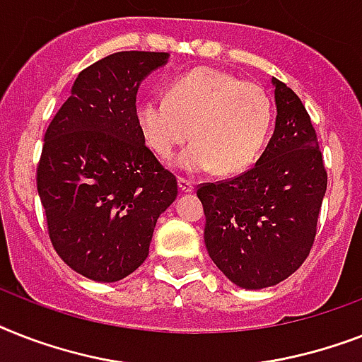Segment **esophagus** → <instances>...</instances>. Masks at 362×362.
Segmentation results:
<instances>
[{"instance_id": "1", "label": "esophagus", "mask_w": 362, "mask_h": 362, "mask_svg": "<svg viewBox=\"0 0 362 362\" xmlns=\"http://www.w3.org/2000/svg\"><path fill=\"white\" fill-rule=\"evenodd\" d=\"M193 182L186 180V178H178V189L182 191V193H191L193 191Z\"/></svg>"}]
</instances>
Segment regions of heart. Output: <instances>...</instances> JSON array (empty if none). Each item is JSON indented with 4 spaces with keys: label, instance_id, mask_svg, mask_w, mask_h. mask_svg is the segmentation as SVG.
<instances>
[{
    "label": "heart",
    "instance_id": "1",
    "mask_svg": "<svg viewBox=\"0 0 362 362\" xmlns=\"http://www.w3.org/2000/svg\"><path fill=\"white\" fill-rule=\"evenodd\" d=\"M272 102L258 85L221 70L199 66L167 89V102H139L135 119L143 139L160 158H171L189 137L176 167L186 173L236 175L257 161L272 128Z\"/></svg>",
    "mask_w": 362,
    "mask_h": 362
}]
</instances>
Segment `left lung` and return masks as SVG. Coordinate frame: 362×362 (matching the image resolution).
Segmentation results:
<instances>
[{"mask_svg":"<svg viewBox=\"0 0 362 362\" xmlns=\"http://www.w3.org/2000/svg\"><path fill=\"white\" fill-rule=\"evenodd\" d=\"M277 119L266 151L247 173L197 189L206 216L208 255L245 290L275 286L308 257L327 173L305 105L272 78Z\"/></svg>","mask_w":362,"mask_h":362,"instance_id":"8db88e82","label":"left lung"}]
</instances>
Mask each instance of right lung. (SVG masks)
I'll list each match as a JSON object with an SVG mask.
<instances>
[{
	"label": "right lung",
	"mask_w": 362,
	"mask_h": 362,
	"mask_svg": "<svg viewBox=\"0 0 362 362\" xmlns=\"http://www.w3.org/2000/svg\"><path fill=\"white\" fill-rule=\"evenodd\" d=\"M163 52H117L79 72L49 122L37 189L57 255L76 273L115 283L148 257L158 217L178 195L139 132L141 81Z\"/></svg>",
	"instance_id": "add662e5"
}]
</instances>
